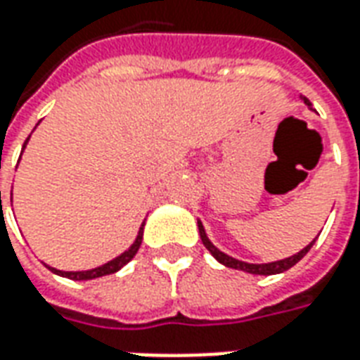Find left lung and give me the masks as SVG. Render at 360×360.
I'll return each mask as SVG.
<instances>
[{"label": "left lung", "mask_w": 360, "mask_h": 360, "mask_svg": "<svg viewBox=\"0 0 360 360\" xmlns=\"http://www.w3.org/2000/svg\"><path fill=\"white\" fill-rule=\"evenodd\" d=\"M301 100L309 108H312V103L304 98V96H301ZM196 224H198V233H200V239H202L204 247L210 250V255L216 260H218L219 264L227 266V268H233V270H241V271H247V274H255V276H274V274H281V271H287L289 268H293L299 260H301L307 252L310 250V247L316 243V239H312V241L304 247L302 250H299L297 255H293V257L289 258H283V260H276V262H268V264H250V262H243V260H237V258L229 257V255H226V252H221V250L214 245V243L208 239V235H206V229H204L202 221L200 219H196Z\"/></svg>", "instance_id": "1"}]
</instances>
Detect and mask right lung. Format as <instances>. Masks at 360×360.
Here are the masks:
<instances>
[{"instance_id":"add662e5","label":"right lung","mask_w":360,"mask_h":360,"mask_svg":"<svg viewBox=\"0 0 360 360\" xmlns=\"http://www.w3.org/2000/svg\"><path fill=\"white\" fill-rule=\"evenodd\" d=\"M30 141V136H28L25 144H22V150L27 148V142ZM11 200H13V191H11ZM0 204H1V191H0ZM142 233H144V221H142L141 229H139V235H136V239L133 241V245L125 250V252H121L119 257H115L110 262H105V264L98 266V268H92V270H82V271H63L58 270V268H51L48 266L53 274H58L61 278H69L75 279V281H86V279H96V278H102V276H110V274H115L119 271L125 264H129L131 260L134 258V255L139 252L141 249V243H142Z\"/></svg>"}]
</instances>
